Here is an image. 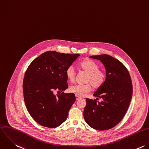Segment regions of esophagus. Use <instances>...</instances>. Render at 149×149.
I'll use <instances>...</instances> for the list:
<instances>
[{"instance_id":"esophagus-1","label":"esophagus","mask_w":149,"mask_h":149,"mask_svg":"<svg viewBox=\"0 0 149 149\" xmlns=\"http://www.w3.org/2000/svg\"><path fill=\"white\" fill-rule=\"evenodd\" d=\"M81 98L80 97H79V96H77V95H76V100H79V99H80Z\"/></svg>"}]
</instances>
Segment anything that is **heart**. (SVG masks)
Here are the masks:
<instances>
[{
  "label": "heart",
  "mask_w": 149,
  "mask_h": 149,
  "mask_svg": "<svg viewBox=\"0 0 149 149\" xmlns=\"http://www.w3.org/2000/svg\"><path fill=\"white\" fill-rule=\"evenodd\" d=\"M79 66L88 73L86 81L87 83L70 86L69 88L70 93L77 96H84L91 90L93 86L95 88H99L104 84L106 75L104 72L99 70V65L95 61L87 59L81 61L79 63ZM65 74L67 79L70 82L74 81L76 73L73 66H69L66 69Z\"/></svg>",
  "instance_id": "b5f03b06"
}]
</instances>
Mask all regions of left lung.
<instances>
[{
  "label": "left lung",
  "mask_w": 149,
  "mask_h": 149,
  "mask_svg": "<svg viewBox=\"0 0 149 149\" xmlns=\"http://www.w3.org/2000/svg\"><path fill=\"white\" fill-rule=\"evenodd\" d=\"M98 59L106 69L104 84L94 94L102 98L86 99L84 118L91 128L103 131L117 125L125 116L132 96V84L126 67L118 59L107 54L93 55Z\"/></svg>",
  "instance_id": "1"
}]
</instances>
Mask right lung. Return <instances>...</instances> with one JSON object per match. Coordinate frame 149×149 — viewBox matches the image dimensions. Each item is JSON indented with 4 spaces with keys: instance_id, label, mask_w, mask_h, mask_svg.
<instances>
[{
    "instance_id": "right-lung-1",
    "label": "right lung",
    "mask_w": 149,
    "mask_h": 149,
    "mask_svg": "<svg viewBox=\"0 0 149 149\" xmlns=\"http://www.w3.org/2000/svg\"><path fill=\"white\" fill-rule=\"evenodd\" d=\"M79 56L48 51L29 65L23 81L24 101L29 113L40 125L53 128L66 120L76 97L73 93H63L68 87L65 71ZM55 91L60 94L55 95Z\"/></svg>"
}]
</instances>
